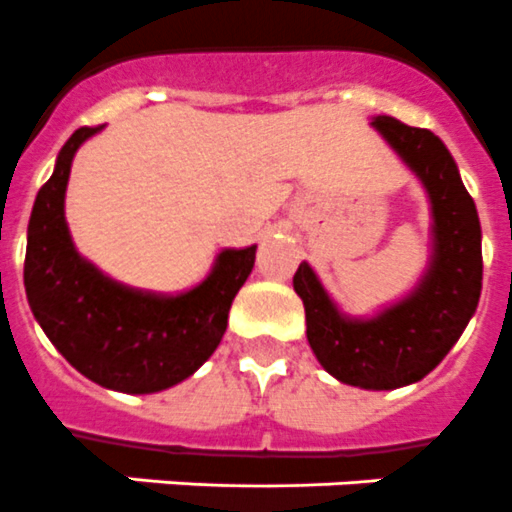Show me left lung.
<instances>
[{
	"label": "left lung",
	"mask_w": 512,
	"mask_h": 512,
	"mask_svg": "<svg viewBox=\"0 0 512 512\" xmlns=\"http://www.w3.org/2000/svg\"><path fill=\"white\" fill-rule=\"evenodd\" d=\"M427 187L435 255L422 283L372 320H349L330 302L307 263L294 291L307 312V341L336 380L393 390L422 380L445 359L476 312L482 294V226L453 156L435 132L393 117L372 122Z\"/></svg>",
	"instance_id": "8db88e82"
}]
</instances>
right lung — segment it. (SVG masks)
<instances>
[{
    "instance_id": "right-lung-1",
    "label": "right lung",
    "mask_w": 512,
    "mask_h": 512,
    "mask_svg": "<svg viewBox=\"0 0 512 512\" xmlns=\"http://www.w3.org/2000/svg\"><path fill=\"white\" fill-rule=\"evenodd\" d=\"M101 127H80L59 150L28 223L25 294L59 354L88 380L119 393H158L187 380L218 349L255 249H223L200 286L179 296L127 289L72 247L64 190L77 148Z\"/></svg>"
}]
</instances>
